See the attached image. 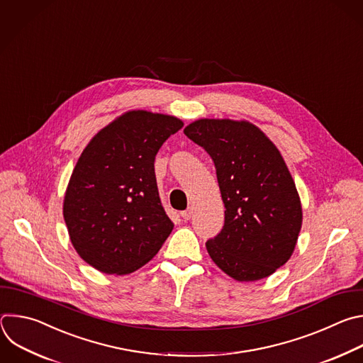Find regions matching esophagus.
I'll list each match as a JSON object with an SVG mask.
<instances>
[{"mask_svg":"<svg viewBox=\"0 0 363 363\" xmlns=\"http://www.w3.org/2000/svg\"><path fill=\"white\" fill-rule=\"evenodd\" d=\"M180 216L183 217L184 220H190V217L193 216V208H187V210H183V211L180 213Z\"/></svg>","mask_w":363,"mask_h":363,"instance_id":"esophagus-1","label":"esophagus"}]
</instances>
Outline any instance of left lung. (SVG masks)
Returning a JSON list of instances; mask_svg holds the SVG:
<instances>
[{
  "label": "left lung",
  "instance_id": "left-lung-1",
  "mask_svg": "<svg viewBox=\"0 0 363 363\" xmlns=\"http://www.w3.org/2000/svg\"><path fill=\"white\" fill-rule=\"evenodd\" d=\"M184 134L213 159L225 226L206 243L211 260L238 281H256L283 266L298 243L302 203L273 141L253 123L200 118Z\"/></svg>",
  "mask_w": 363,
  "mask_h": 363
}]
</instances>
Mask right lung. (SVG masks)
<instances>
[{
  "label": "right lung",
  "instance_id": "1",
  "mask_svg": "<svg viewBox=\"0 0 363 363\" xmlns=\"http://www.w3.org/2000/svg\"><path fill=\"white\" fill-rule=\"evenodd\" d=\"M183 127L174 116L130 110L103 127L71 173L62 203L79 256L107 274H128L152 260L174 225L157 190L155 159Z\"/></svg>",
  "mask_w": 363,
  "mask_h": 363
}]
</instances>
